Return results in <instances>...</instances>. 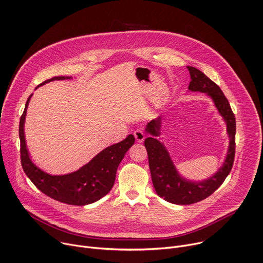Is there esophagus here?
<instances>
[{
  "label": "esophagus",
  "mask_w": 263,
  "mask_h": 263,
  "mask_svg": "<svg viewBox=\"0 0 263 263\" xmlns=\"http://www.w3.org/2000/svg\"><path fill=\"white\" fill-rule=\"evenodd\" d=\"M134 136H135V139L137 142H142L145 140V137H146L145 132L142 131V129H136L134 131Z\"/></svg>",
  "instance_id": "obj_1"
}]
</instances>
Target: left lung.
Instances as JSON below:
<instances>
[{
  "instance_id": "left-lung-1",
  "label": "left lung",
  "mask_w": 263,
  "mask_h": 263,
  "mask_svg": "<svg viewBox=\"0 0 263 263\" xmlns=\"http://www.w3.org/2000/svg\"><path fill=\"white\" fill-rule=\"evenodd\" d=\"M186 68L191 77L189 91L202 92L212 99L215 107L226 122L230 141L226 159L216 173L203 180H190L179 174L168 150L157 138L160 136L161 117L152 119L147 125L146 131L150 134V137L145 139V147L148 152L154 189L159 197L171 203L182 205L203 200L222 184L233 166L236 133L235 115L221 89L199 69L192 66H186Z\"/></svg>"
}]
</instances>
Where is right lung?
Returning a JSON list of instances; mask_svg holds the SVG:
<instances>
[{
    "instance_id": "obj_1",
    "label": "right lung",
    "mask_w": 263,
    "mask_h": 263,
    "mask_svg": "<svg viewBox=\"0 0 263 263\" xmlns=\"http://www.w3.org/2000/svg\"><path fill=\"white\" fill-rule=\"evenodd\" d=\"M69 79L72 78L55 77L42 83L35 89L52 81ZM31 97L32 94L26 102L25 110L20 119L18 128L21 162L24 172L41 192L58 201L72 205H86L100 200L112 189L119 163L123 160L127 151L134 145V136L130 134L124 140L107 147L78 171L64 175L48 174L31 161L26 146L25 135H24V124H25L27 108Z\"/></svg>"
}]
</instances>
